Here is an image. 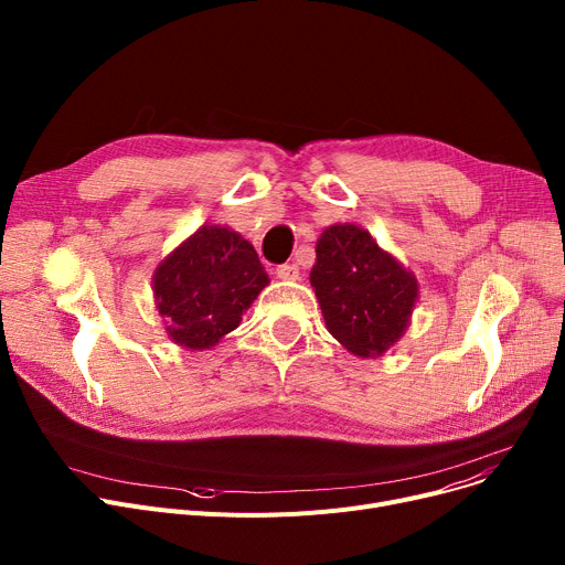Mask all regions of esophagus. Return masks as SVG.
Instances as JSON below:
<instances>
[{"label":"esophagus","instance_id":"34e87169","mask_svg":"<svg viewBox=\"0 0 565 565\" xmlns=\"http://www.w3.org/2000/svg\"><path fill=\"white\" fill-rule=\"evenodd\" d=\"M275 275H277L279 279H284V281H292V279L300 277V267L295 265V263H284V265H277Z\"/></svg>","mask_w":565,"mask_h":565}]
</instances>
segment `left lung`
Instances as JSON below:
<instances>
[{"label":"left lung","mask_w":565,"mask_h":565,"mask_svg":"<svg viewBox=\"0 0 565 565\" xmlns=\"http://www.w3.org/2000/svg\"><path fill=\"white\" fill-rule=\"evenodd\" d=\"M311 286L330 334L360 358H377L403 337L419 295L414 275L354 224L322 231Z\"/></svg>","instance_id":"obj_1"}]
</instances>
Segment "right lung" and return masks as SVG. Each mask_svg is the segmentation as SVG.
<instances>
[{
	"instance_id": "obj_1",
	"label": "right lung",
	"mask_w": 565,
	"mask_h": 565,
	"mask_svg": "<svg viewBox=\"0 0 565 565\" xmlns=\"http://www.w3.org/2000/svg\"><path fill=\"white\" fill-rule=\"evenodd\" d=\"M256 249L226 226H201L160 263L153 277L167 332L190 350L215 345L233 332L267 286Z\"/></svg>"
}]
</instances>
